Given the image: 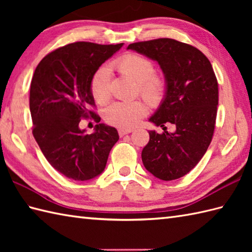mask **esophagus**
Returning <instances> with one entry per match:
<instances>
[{
    "label": "esophagus",
    "instance_id": "34e87169",
    "mask_svg": "<svg viewBox=\"0 0 252 252\" xmlns=\"http://www.w3.org/2000/svg\"><path fill=\"white\" fill-rule=\"evenodd\" d=\"M132 131L133 130H131V129H119V130H118V133H119L120 136H123L126 134H129V133H131Z\"/></svg>",
    "mask_w": 252,
    "mask_h": 252
}]
</instances>
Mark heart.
I'll use <instances>...</instances> for the list:
<instances>
[{"instance_id":"1","label":"heart","mask_w":252,"mask_h":252,"mask_svg":"<svg viewBox=\"0 0 252 252\" xmlns=\"http://www.w3.org/2000/svg\"><path fill=\"white\" fill-rule=\"evenodd\" d=\"M112 68L137 82L140 93L149 103L158 104L162 99L165 81L162 77L154 73V63L148 58L138 54H126L111 63ZM91 93L98 104H105L111 96L110 71L100 67L91 80ZM147 106L142 100L116 101L105 111V119L112 126L133 127L147 114Z\"/></svg>"}]
</instances>
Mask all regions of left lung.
<instances>
[{
	"label": "left lung",
	"instance_id": "8db88e82",
	"mask_svg": "<svg viewBox=\"0 0 252 252\" xmlns=\"http://www.w3.org/2000/svg\"><path fill=\"white\" fill-rule=\"evenodd\" d=\"M127 50L156 61L165 79L163 99L149 118L164 132L148 131L144 167L162 181L180 179L200 161L212 140L219 103L215 71L199 50L173 39L136 42ZM167 122L176 126L175 132L165 131Z\"/></svg>",
	"mask_w": 252,
	"mask_h": 252
}]
</instances>
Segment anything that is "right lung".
Returning <instances> with one entry per match:
<instances>
[{
    "label": "right lung",
    "mask_w": 252,
    "mask_h": 252,
    "mask_svg": "<svg viewBox=\"0 0 252 252\" xmlns=\"http://www.w3.org/2000/svg\"><path fill=\"white\" fill-rule=\"evenodd\" d=\"M122 45L76 42L47 54L35 68L30 87L32 133L47 161L68 179L99 175L119 140L115 127L99 123L92 134H85L79 123L89 117L100 121L89 110L95 106L91 80Z\"/></svg>",
    "instance_id": "obj_1"
}]
</instances>
